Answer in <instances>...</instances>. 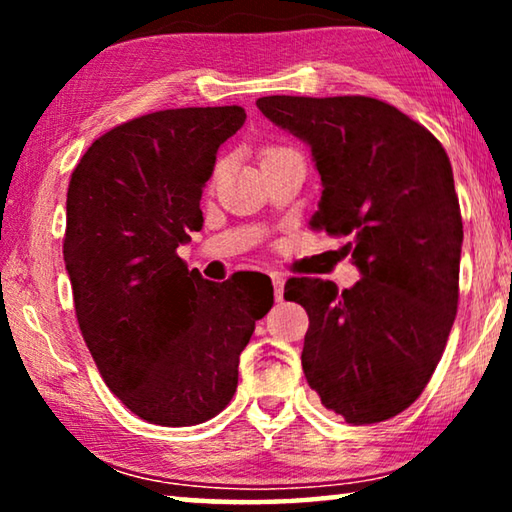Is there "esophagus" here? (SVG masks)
<instances>
[{"instance_id": "obj_1", "label": "esophagus", "mask_w": 512, "mask_h": 512, "mask_svg": "<svg viewBox=\"0 0 512 512\" xmlns=\"http://www.w3.org/2000/svg\"><path fill=\"white\" fill-rule=\"evenodd\" d=\"M271 282H273V291H275V300L280 302L284 298V275L273 271L271 273Z\"/></svg>"}]
</instances>
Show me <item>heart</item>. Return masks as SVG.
Here are the masks:
<instances>
[{"mask_svg":"<svg viewBox=\"0 0 512 512\" xmlns=\"http://www.w3.org/2000/svg\"><path fill=\"white\" fill-rule=\"evenodd\" d=\"M271 151H275V149H271Z\"/></svg>","mask_w":512,"mask_h":512,"instance_id":"b5f03b06","label":"heart"}]
</instances>
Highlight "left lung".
Masks as SVG:
<instances>
[{
  "mask_svg": "<svg viewBox=\"0 0 512 512\" xmlns=\"http://www.w3.org/2000/svg\"><path fill=\"white\" fill-rule=\"evenodd\" d=\"M257 108L311 149L323 185L311 225L348 239L361 273L343 291L320 277L287 282L284 298L309 314L302 370L345 422H384L418 400L456 318L452 164L427 128L379 99L275 94Z\"/></svg>",
  "mask_w": 512,
  "mask_h": 512,
  "instance_id": "1",
  "label": "left lung"
}]
</instances>
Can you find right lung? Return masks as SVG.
I'll use <instances>...</instances> for the list:
<instances>
[{"label":"right lung","mask_w":512,"mask_h":512,"mask_svg":"<svg viewBox=\"0 0 512 512\" xmlns=\"http://www.w3.org/2000/svg\"><path fill=\"white\" fill-rule=\"evenodd\" d=\"M241 106L176 108L112 128L76 164L63 257L83 339L126 409L192 427L237 391L239 354L273 287L203 280L176 248L203 228L201 196Z\"/></svg>","instance_id":"1"}]
</instances>
